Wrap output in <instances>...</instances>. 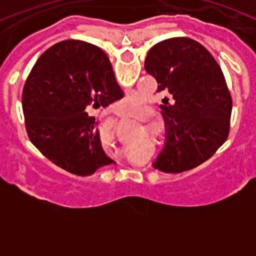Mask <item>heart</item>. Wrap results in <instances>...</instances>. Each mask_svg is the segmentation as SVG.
Listing matches in <instances>:
<instances>
[{
    "instance_id": "b5f03b06",
    "label": "heart",
    "mask_w": 256,
    "mask_h": 256,
    "mask_svg": "<svg viewBox=\"0 0 256 256\" xmlns=\"http://www.w3.org/2000/svg\"><path fill=\"white\" fill-rule=\"evenodd\" d=\"M144 104H146V101L141 96H138V94H132V96H128L126 98H123L116 105V108H119L123 115L130 116V115L137 114V112H141L142 108H144Z\"/></svg>"
}]
</instances>
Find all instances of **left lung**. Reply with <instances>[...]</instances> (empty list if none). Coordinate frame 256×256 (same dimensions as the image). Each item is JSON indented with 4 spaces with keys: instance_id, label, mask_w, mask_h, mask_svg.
<instances>
[{
    "instance_id": "8db88e82",
    "label": "left lung",
    "mask_w": 256,
    "mask_h": 256,
    "mask_svg": "<svg viewBox=\"0 0 256 256\" xmlns=\"http://www.w3.org/2000/svg\"><path fill=\"white\" fill-rule=\"evenodd\" d=\"M144 69L169 94L160 105L166 123V144L154 166L182 173L208 159L230 133L232 98L224 76L210 52L186 37L169 38L148 51Z\"/></svg>"
}]
</instances>
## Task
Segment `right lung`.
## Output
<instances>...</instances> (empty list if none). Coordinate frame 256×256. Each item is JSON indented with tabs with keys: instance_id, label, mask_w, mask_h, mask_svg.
<instances>
[{
	"instance_id": "1",
	"label": "right lung",
	"mask_w": 256,
	"mask_h": 256,
	"mask_svg": "<svg viewBox=\"0 0 256 256\" xmlns=\"http://www.w3.org/2000/svg\"><path fill=\"white\" fill-rule=\"evenodd\" d=\"M108 56L83 40H68L40 55L22 90L30 142L50 162L76 176H91L112 160L102 150L91 108L123 98Z\"/></svg>"
}]
</instances>
